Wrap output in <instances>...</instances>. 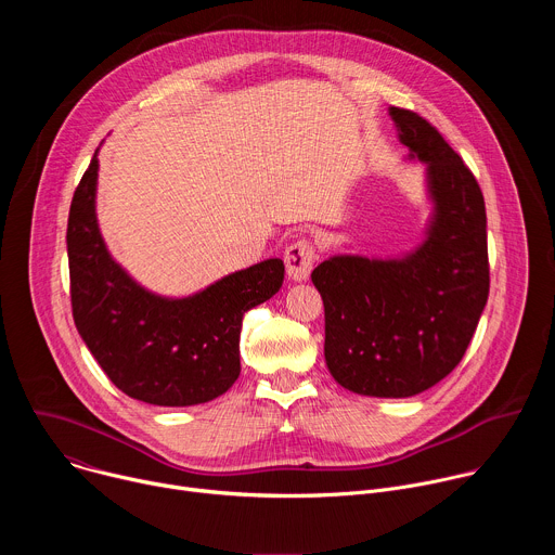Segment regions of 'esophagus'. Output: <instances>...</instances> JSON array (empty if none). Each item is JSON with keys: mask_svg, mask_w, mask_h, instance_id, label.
<instances>
[{"mask_svg": "<svg viewBox=\"0 0 555 555\" xmlns=\"http://www.w3.org/2000/svg\"><path fill=\"white\" fill-rule=\"evenodd\" d=\"M313 257H315V250L311 246L309 240H298L294 242L292 246H287L285 250V270H287V276L292 281H305L311 272V266H313Z\"/></svg>", "mask_w": 555, "mask_h": 555, "instance_id": "esophagus-1", "label": "esophagus"}]
</instances>
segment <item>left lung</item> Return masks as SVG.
<instances>
[{"label":"left lung","instance_id":"obj_1","mask_svg":"<svg viewBox=\"0 0 555 555\" xmlns=\"http://www.w3.org/2000/svg\"><path fill=\"white\" fill-rule=\"evenodd\" d=\"M411 157L428 165V240L398 261L334 257L311 272L325 305L334 379L371 398H411L463 358L490 294L481 186L426 118L390 107Z\"/></svg>","mask_w":555,"mask_h":555}]
</instances>
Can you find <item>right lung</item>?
I'll return each instance as SVG.
<instances>
[{"label":"right lung","instance_id":"1","mask_svg":"<svg viewBox=\"0 0 555 555\" xmlns=\"http://www.w3.org/2000/svg\"><path fill=\"white\" fill-rule=\"evenodd\" d=\"M96 153L67 217L69 298L83 343L129 398L153 406H193L225 392L242 373L244 313L279 292L285 266L268 259L189 298H160L109 257L94 212Z\"/></svg>","mask_w":555,"mask_h":555}]
</instances>
